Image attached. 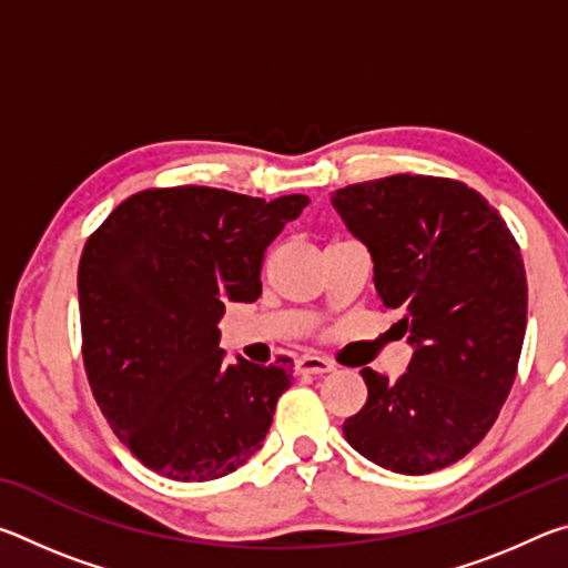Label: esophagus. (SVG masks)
Segmentation results:
<instances>
[{
  "label": "esophagus",
  "mask_w": 568,
  "mask_h": 568,
  "mask_svg": "<svg viewBox=\"0 0 568 568\" xmlns=\"http://www.w3.org/2000/svg\"><path fill=\"white\" fill-rule=\"evenodd\" d=\"M295 371L301 373V376H325V373L333 371V363L318 358V355H303V358L297 361Z\"/></svg>",
  "instance_id": "1"
}]
</instances>
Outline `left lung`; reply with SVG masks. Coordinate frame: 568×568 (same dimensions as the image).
Segmentation results:
<instances>
[{
	"label": "left lung",
	"mask_w": 568,
	"mask_h": 568,
	"mask_svg": "<svg viewBox=\"0 0 568 568\" xmlns=\"http://www.w3.org/2000/svg\"><path fill=\"white\" fill-rule=\"evenodd\" d=\"M331 200L371 250L378 301L403 313L396 325L416 348L393 383L361 371L368 400L343 434L383 468L434 474L480 444L514 386L528 303L521 250L498 210L450 178L390 175Z\"/></svg>",
	"instance_id": "8db88e82"
}]
</instances>
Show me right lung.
<instances>
[{
  "mask_svg": "<svg viewBox=\"0 0 568 568\" xmlns=\"http://www.w3.org/2000/svg\"><path fill=\"white\" fill-rule=\"evenodd\" d=\"M307 203L150 187L88 237L77 273L84 373L142 466L203 484L263 446L293 361L225 363L217 321L227 303L261 297L265 250Z\"/></svg>",
  "mask_w": 568,
  "mask_h": 568,
  "instance_id": "1",
  "label": "right lung"
}]
</instances>
